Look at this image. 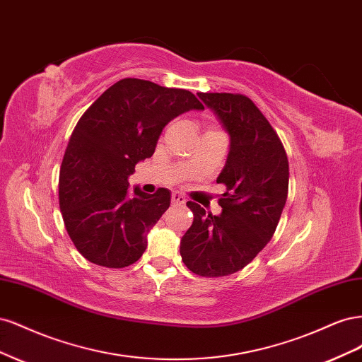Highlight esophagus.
<instances>
[{"label": "esophagus", "instance_id": "34e87169", "mask_svg": "<svg viewBox=\"0 0 362 362\" xmlns=\"http://www.w3.org/2000/svg\"><path fill=\"white\" fill-rule=\"evenodd\" d=\"M172 204H173V205H184V204H185V198H184V196H182L181 193L173 192V193H172Z\"/></svg>", "mask_w": 362, "mask_h": 362}]
</instances>
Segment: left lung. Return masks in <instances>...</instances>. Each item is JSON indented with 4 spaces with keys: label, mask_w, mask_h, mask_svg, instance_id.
Masks as SVG:
<instances>
[{
    "label": "left lung",
    "mask_w": 362,
    "mask_h": 362,
    "mask_svg": "<svg viewBox=\"0 0 362 362\" xmlns=\"http://www.w3.org/2000/svg\"><path fill=\"white\" fill-rule=\"evenodd\" d=\"M198 96L229 136L225 168L217 177L226 192L217 216L187 202L194 217L180 254L196 275L228 276L247 266L275 234L288 193V160L275 129L247 96Z\"/></svg>",
    "instance_id": "8db88e82"
}]
</instances>
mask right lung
Segmentation results:
<instances>
[{"label":"right lung","instance_id":"add662e5","mask_svg":"<svg viewBox=\"0 0 362 362\" xmlns=\"http://www.w3.org/2000/svg\"><path fill=\"white\" fill-rule=\"evenodd\" d=\"M190 110L204 105L189 90L124 78L81 116L63 157L59 199L66 231L86 259L120 269L144 255L170 192L131 193L128 177L154 154L163 128Z\"/></svg>","mask_w":362,"mask_h":362}]
</instances>
